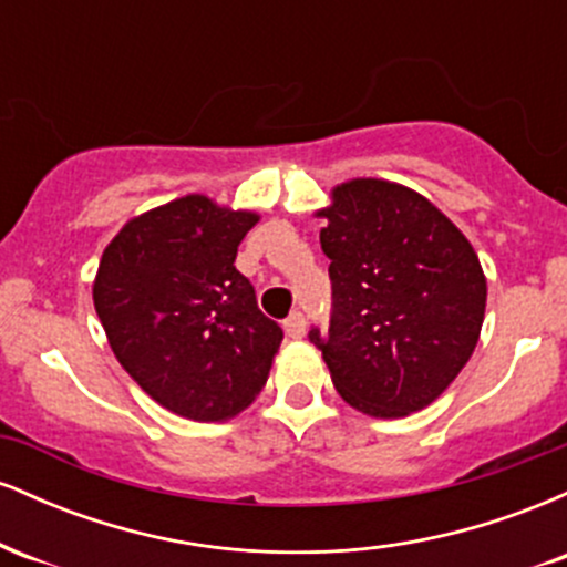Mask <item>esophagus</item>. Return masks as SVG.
I'll list each match as a JSON object with an SVG mask.
<instances>
[{
	"instance_id": "34e87169",
	"label": "esophagus",
	"mask_w": 567,
	"mask_h": 567,
	"mask_svg": "<svg viewBox=\"0 0 567 567\" xmlns=\"http://www.w3.org/2000/svg\"><path fill=\"white\" fill-rule=\"evenodd\" d=\"M285 333H288L290 338H303L306 317L301 315V311H292L288 320H285Z\"/></svg>"
}]
</instances>
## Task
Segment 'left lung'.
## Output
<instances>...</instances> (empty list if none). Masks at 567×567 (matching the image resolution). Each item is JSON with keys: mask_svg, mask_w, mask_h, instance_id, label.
Listing matches in <instances>:
<instances>
[{"mask_svg": "<svg viewBox=\"0 0 567 567\" xmlns=\"http://www.w3.org/2000/svg\"><path fill=\"white\" fill-rule=\"evenodd\" d=\"M333 315L309 330L336 392L375 419L426 408L477 347L487 285L477 252L413 188L354 178L320 210Z\"/></svg>", "mask_w": 567, "mask_h": 567, "instance_id": "left-lung-1", "label": "left lung"}]
</instances>
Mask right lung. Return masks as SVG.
<instances>
[{"instance_id":"obj_1","label":"right lung","mask_w":567,"mask_h":567,"mask_svg":"<svg viewBox=\"0 0 567 567\" xmlns=\"http://www.w3.org/2000/svg\"><path fill=\"white\" fill-rule=\"evenodd\" d=\"M256 213L202 194L127 220L103 250L93 301L120 365L162 408L226 421L256 400L282 328L234 258Z\"/></svg>"}]
</instances>
